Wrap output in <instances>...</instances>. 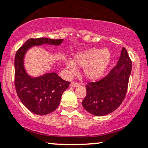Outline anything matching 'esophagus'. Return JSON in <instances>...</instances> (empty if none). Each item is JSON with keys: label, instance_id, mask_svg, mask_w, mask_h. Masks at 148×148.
<instances>
[{"label": "esophagus", "instance_id": "1", "mask_svg": "<svg viewBox=\"0 0 148 148\" xmlns=\"http://www.w3.org/2000/svg\"><path fill=\"white\" fill-rule=\"evenodd\" d=\"M79 86V83L76 82H72L70 84V86H71V87H76V86Z\"/></svg>", "mask_w": 148, "mask_h": 148}]
</instances>
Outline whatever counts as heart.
Masks as SVG:
<instances>
[{
  "label": "heart",
  "instance_id": "heart-1",
  "mask_svg": "<svg viewBox=\"0 0 148 148\" xmlns=\"http://www.w3.org/2000/svg\"><path fill=\"white\" fill-rule=\"evenodd\" d=\"M110 53L108 49L91 48L78 53L73 58V62L66 61V66L71 73L76 70V66L84 68V76L88 80H95L101 78L109 66Z\"/></svg>",
  "mask_w": 148,
  "mask_h": 148
}]
</instances>
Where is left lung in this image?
<instances>
[{
  "instance_id": "8db88e82",
  "label": "left lung",
  "mask_w": 148,
  "mask_h": 148,
  "mask_svg": "<svg viewBox=\"0 0 148 148\" xmlns=\"http://www.w3.org/2000/svg\"><path fill=\"white\" fill-rule=\"evenodd\" d=\"M132 70V62L125 47L116 66L107 76L86 85V95L82 105L88 112L97 116L108 115L116 110L125 99Z\"/></svg>"
}]
</instances>
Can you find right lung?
<instances>
[{"label": "right lung", "mask_w": 148, "mask_h": 148, "mask_svg": "<svg viewBox=\"0 0 148 148\" xmlns=\"http://www.w3.org/2000/svg\"><path fill=\"white\" fill-rule=\"evenodd\" d=\"M63 39L39 38L28 39L17 51L15 57V86L17 95L29 111L37 115H46L60 105L62 95L70 82L64 80L56 72L32 77L24 67L25 55L34 46L49 45L58 46Z\"/></svg>", "instance_id": "add662e5"}]
</instances>
